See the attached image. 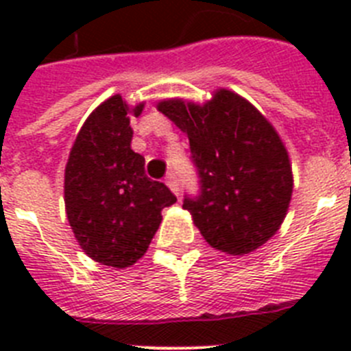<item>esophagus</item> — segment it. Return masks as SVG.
Listing matches in <instances>:
<instances>
[{
    "label": "esophagus",
    "instance_id": "1",
    "mask_svg": "<svg viewBox=\"0 0 351 351\" xmlns=\"http://www.w3.org/2000/svg\"><path fill=\"white\" fill-rule=\"evenodd\" d=\"M165 182H167V186H169L170 190L173 191V193L179 195V182H178V176H176V173L170 172L169 176L165 178Z\"/></svg>",
    "mask_w": 351,
    "mask_h": 351
}]
</instances>
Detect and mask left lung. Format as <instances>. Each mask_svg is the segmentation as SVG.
I'll return each mask as SVG.
<instances>
[{
  "label": "left lung",
  "instance_id": "1",
  "mask_svg": "<svg viewBox=\"0 0 351 351\" xmlns=\"http://www.w3.org/2000/svg\"><path fill=\"white\" fill-rule=\"evenodd\" d=\"M158 110L190 138L200 193L186 195L182 209L207 243L228 255L265 244L287 216L293 178L274 126L243 96L218 89L204 105L179 98Z\"/></svg>",
  "mask_w": 351,
  "mask_h": 351
}]
</instances>
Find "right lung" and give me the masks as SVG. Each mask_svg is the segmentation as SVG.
I'll return each instance as SVG.
<instances>
[{
  "label": "right lung",
  "mask_w": 351,
  "mask_h": 351,
  "mask_svg": "<svg viewBox=\"0 0 351 351\" xmlns=\"http://www.w3.org/2000/svg\"><path fill=\"white\" fill-rule=\"evenodd\" d=\"M130 108L119 95L86 119L64 169L68 223L84 253L108 267L125 269L144 256L161 223V210L178 198L145 176L144 156L132 149Z\"/></svg>",
  "instance_id": "obj_1"
}]
</instances>
